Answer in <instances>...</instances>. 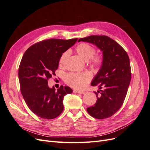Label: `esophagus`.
Listing matches in <instances>:
<instances>
[{"label": "esophagus", "instance_id": "1", "mask_svg": "<svg viewBox=\"0 0 150 150\" xmlns=\"http://www.w3.org/2000/svg\"><path fill=\"white\" fill-rule=\"evenodd\" d=\"M74 93L81 94H83L85 93L84 91H78V90H74Z\"/></svg>", "mask_w": 150, "mask_h": 150}]
</instances>
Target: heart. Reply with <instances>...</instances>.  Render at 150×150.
<instances>
[{"instance_id":"b5f03b06","label":"heart","mask_w":150,"mask_h":150,"mask_svg":"<svg viewBox=\"0 0 150 150\" xmlns=\"http://www.w3.org/2000/svg\"><path fill=\"white\" fill-rule=\"evenodd\" d=\"M76 51L78 55L84 61H88L91 59V62L94 65L101 64L102 59L99 56H93L95 49L88 44L82 43L79 44L76 48ZM69 51H66L62 54L60 59V64H62L69 56ZM91 76L87 72L81 73H69L66 78V83L71 87L77 89H83L89 82Z\"/></svg>"}]
</instances>
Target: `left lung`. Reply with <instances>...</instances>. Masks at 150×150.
Masks as SVG:
<instances>
[{"label": "left lung", "mask_w": 150, "mask_h": 150, "mask_svg": "<svg viewBox=\"0 0 150 150\" xmlns=\"http://www.w3.org/2000/svg\"><path fill=\"white\" fill-rule=\"evenodd\" d=\"M80 41L95 45L103 52L101 66L91 83L99 87L94 92L97 101L87 111L96 119L107 118L120 110L126 98L131 78L128 55L118 43L106 35H90L79 39Z\"/></svg>", "instance_id": "8db88e82"}]
</instances>
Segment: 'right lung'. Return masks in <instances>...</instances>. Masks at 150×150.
Instances as JSON below:
<instances>
[{"instance_id":"right-lung-1","label":"right lung","mask_w":150,"mask_h":150,"mask_svg":"<svg viewBox=\"0 0 150 150\" xmlns=\"http://www.w3.org/2000/svg\"><path fill=\"white\" fill-rule=\"evenodd\" d=\"M78 39H51L36 43L24 54L19 68L21 91L30 110L43 119L51 120L64 110L63 99L72 93L68 86H61L56 91L49 88L47 80L55 75L59 62L67 50Z\"/></svg>"}]
</instances>
